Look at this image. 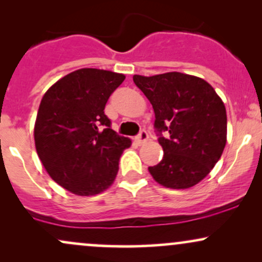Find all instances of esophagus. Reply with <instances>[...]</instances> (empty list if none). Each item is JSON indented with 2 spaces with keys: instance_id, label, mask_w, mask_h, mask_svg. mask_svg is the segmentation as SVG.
Instances as JSON below:
<instances>
[{
  "instance_id": "34e87169",
  "label": "esophagus",
  "mask_w": 262,
  "mask_h": 262,
  "mask_svg": "<svg viewBox=\"0 0 262 262\" xmlns=\"http://www.w3.org/2000/svg\"><path fill=\"white\" fill-rule=\"evenodd\" d=\"M148 140H149V134H148V132H146V130H141L140 133L138 134L137 137H135V141H137L139 145H141V144H144V143H146Z\"/></svg>"
}]
</instances>
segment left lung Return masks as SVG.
I'll list each match as a JSON object with an SVG mask.
<instances>
[{
  "label": "left lung",
  "instance_id": "obj_1",
  "mask_svg": "<svg viewBox=\"0 0 262 262\" xmlns=\"http://www.w3.org/2000/svg\"><path fill=\"white\" fill-rule=\"evenodd\" d=\"M133 81L154 108V128L164 150L162 160L149 172L156 182L173 189L202 181L227 143L223 101L208 82L191 75H134Z\"/></svg>",
  "mask_w": 262,
  "mask_h": 262
}]
</instances>
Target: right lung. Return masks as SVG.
<instances>
[{"instance_id": "obj_1", "label": "right lung", "mask_w": 262, "mask_h": 262, "mask_svg": "<svg viewBox=\"0 0 262 262\" xmlns=\"http://www.w3.org/2000/svg\"><path fill=\"white\" fill-rule=\"evenodd\" d=\"M125 76L80 69L45 92L34 127L35 149L58 185L77 196H93L112 185L128 138L111 128L104 107Z\"/></svg>"}]
</instances>
